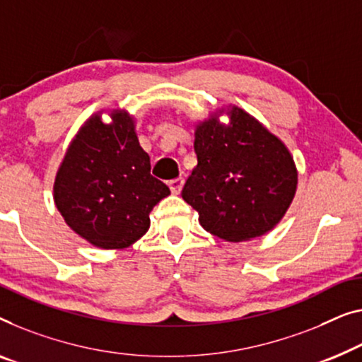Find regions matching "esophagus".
<instances>
[{"mask_svg": "<svg viewBox=\"0 0 362 362\" xmlns=\"http://www.w3.org/2000/svg\"><path fill=\"white\" fill-rule=\"evenodd\" d=\"M182 185H185V180L182 177H176V180L170 181V189L173 194H180L182 189Z\"/></svg>", "mask_w": 362, "mask_h": 362, "instance_id": "1", "label": "esophagus"}]
</instances>
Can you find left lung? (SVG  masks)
<instances>
[{
	"label": "left lung",
	"mask_w": 362,
	"mask_h": 362,
	"mask_svg": "<svg viewBox=\"0 0 362 362\" xmlns=\"http://www.w3.org/2000/svg\"><path fill=\"white\" fill-rule=\"evenodd\" d=\"M222 115L229 117L223 124ZM197 166L181 196L204 230L225 242L268 233L286 216L298 173L289 148L245 109H216L194 129Z\"/></svg>",
	"instance_id": "left-lung-1"
}]
</instances>
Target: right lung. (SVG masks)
Here are the masks:
<instances>
[{
    "label": "right lung",
    "mask_w": 362,
    "mask_h": 362,
    "mask_svg": "<svg viewBox=\"0 0 362 362\" xmlns=\"http://www.w3.org/2000/svg\"><path fill=\"white\" fill-rule=\"evenodd\" d=\"M93 114L68 145L54 181V202L78 237L103 250H122L148 232L150 212L170 194L150 175L127 109Z\"/></svg>",
    "instance_id": "1"
}]
</instances>
